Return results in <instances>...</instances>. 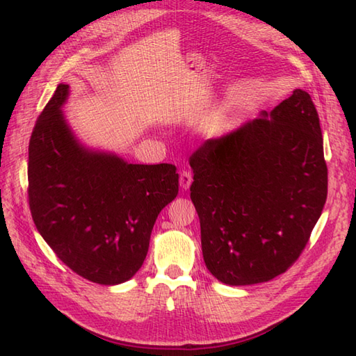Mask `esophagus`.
Segmentation results:
<instances>
[{"label":"esophagus","instance_id":"1","mask_svg":"<svg viewBox=\"0 0 356 356\" xmlns=\"http://www.w3.org/2000/svg\"><path fill=\"white\" fill-rule=\"evenodd\" d=\"M191 182H193V176H191V172H190V171L184 170L182 172H180L179 184H180V188H182V190H185V191H186V190H190Z\"/></svg>","mask_w":356,"mask_h":356}]
</instances>
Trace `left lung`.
<instances>
[{"label": "left lung", "mask_w": 356, "mask_h": 356, "mask_svg": "<svg viewBox=\"0 0 356 356\" xmlns=\"http://www.w3.org/2000/svg\"><path fill=\"white\" fill-rule=\"evenodd\" d=\"M203 260L229 286L264 283L303 251L327 197L318 113L305 90L193 154Z\"/></svg>", "instance_id": "8db88e82"}]
</instances>
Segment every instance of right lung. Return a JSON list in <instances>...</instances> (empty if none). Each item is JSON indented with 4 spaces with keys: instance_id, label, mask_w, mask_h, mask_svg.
I'll return each instance as SVG.
<instances>
[{
    "instance_id": "right-lung-1",
    "label": "right lung",
    "mask_w": 356,
    "mask_h": 356,
    "mask_svg": "<svg viewBox=\"0 0 356 356\" xmlns=\"http://www.w3.org/2000/svg\"><path fill=\"white\" fill-rule=\"evenodd\" d=\"M69 95L61 82L30 138V211L65 266L97 284H120L145 260L156 218L179 193V174L170 163H130L86 145L63 111Z\"/></svg>"
}]
</instances>
